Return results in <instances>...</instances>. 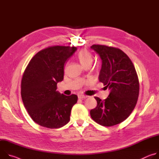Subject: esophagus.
Here are the masks:
<instances>
[{"instance_id": "34e87169", "label": "esophagus", "mask_w": 159, "mask_h": 159, "mask_svg": "<svg viewBox=\"0 0 159 159\" xmlns=\"http://www.w3.org/2000/svg\"><path fill=\"white\" fill-rule=\"evenodd\" d=\"M87 97H88L87 96H85V95H83V94H79V95H78V98H79V99H84L87 98Z\"/></svg>"}]
</instances>
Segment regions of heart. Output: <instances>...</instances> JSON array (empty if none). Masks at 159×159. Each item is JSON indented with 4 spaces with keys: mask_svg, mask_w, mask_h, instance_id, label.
I'll list each match as a JSON object with an SVG mask.
<instances>
[{
    "mask_svg": "<svg viewBox=\"0 0 159 159\" xmlns=\"http://www.w3.org/2000/svg\"><path fill=\"white\" fill-rule=\"evenodd\" d=\"M77 58L80 63L84 67L90 66L93 61V58L91 53L85 49L82 50L78 53Z\"/></svg>",
    "mask_w": 159,
    "mask_h": 159,
    "instance_id": "obj_1",
    "label": "heart"
}]
</instances>
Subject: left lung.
I'll list each match as a JSON object with an SVG mask.
<instances>
[{
    "label": "left lung",
    "mask_w": 159,
    "mask_h": 159,
    "mask_svg": "<svg viewBox=\"0 0 159 159\" xmlns=\"http://www.w3.org/2000/svg\"><path fill=\"white\" fill-rule=\"evenodd\" d=\"M102 60L99 81L111 90L107 98L94 97L97 106L90 110L93 120L104 126H112L125 121L137 104L140 85L135 68L121 50L106 45L90 47Z\"/></svg>",
    "instance_id": "1"
}]
</instances>
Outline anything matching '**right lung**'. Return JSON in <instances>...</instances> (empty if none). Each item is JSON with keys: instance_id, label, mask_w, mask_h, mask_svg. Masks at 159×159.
Listing matches in <instances>:
<instances>
[{"instance_id": "1", "label": "right lung", "mask_w": 159, "mask_h": 159, "mask_svg": "<svg viewBox=\"0 0 159 159\" xmlns=\"http://www.w3.org/2000/svg\"><path fill=\"white\" fill-rule=\"evenodd\" d=\"M75 47L52 46L38 52L30 61L21 80L22 102L32 120L50 129L69 123L77 95L65 96L57 91L62 81L64 65L76 51Z\"/></svg>"}]
</instances>
